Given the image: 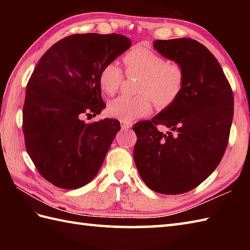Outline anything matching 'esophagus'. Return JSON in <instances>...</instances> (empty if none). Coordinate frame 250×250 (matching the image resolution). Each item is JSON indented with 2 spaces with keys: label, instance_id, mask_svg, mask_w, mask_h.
Here are the masks:
<instances>
[{
  "label": "esophagus",
  "instance_id": "esophagus-1",
  "mask_svg": "<svg viewBox=\"0 0 250 250\" xmlns=\"http://www.w3.org/2000/svg\"><path fill=\"white\" fill-rule=\"evenodd\" d=\"M120 125H121V128L124 130H129L131 129V126L133 124L129 120H120Z\"/></svg>",
  "mask_w": 250,
  "mask_h": 250
}]
</instances>
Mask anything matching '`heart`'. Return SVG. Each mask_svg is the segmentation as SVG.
<instances>
[{
	"label": "heart",
	"instance_id": "obj_1",
	"mask_svg": "<svg viewBox=\"0 0 250 250\" xmlns=\"http://www.w3.org/2000/svg\"><path fill=\"white\" fill-rule=\"evenodd\" d=\"M128 76L141 78L136 84L134 97H119L110 101L107 113L121 120H132L149 115L153 103L158 108L172 106L183 94L186 72L179 62L167 60L166 57L145 46H135L124 57ZM125 81V74L118 62L109 61L99 73L100 88L106 95L118 92Z\"/></svg>",
	"mask_w": 250,
	"mask_h": 250
}]
</instances>
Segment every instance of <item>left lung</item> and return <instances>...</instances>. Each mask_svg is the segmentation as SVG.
<instances>
[{
  "instance_id": "left-lung-1",
  "label": "left lung",
  "mask_w": 250,
  "mask_h": 250,
  "mask_svg": "<svg viewBox=\"0 0 250 250\" xmlns=\"http://www.w3.org/2000/svg\"><path fill=\"white\" fill-rule=\"evenodd\" d=\"M153 47L186 72L183 94L151 120L136 122L134 162L147 187L182 194L198 187L224 157L234 113L229 82L214 55L191 39L157 40ZM171 129L163 134L157 126Z\"/></svg>"
}]
</instances>
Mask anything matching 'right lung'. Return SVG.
Masks as SVG:
<instances>
[{
    "label": "right lung",
    "instance_id": "add662e5",
    "mask_svg": "<svg viewBox=\"0 0 250 250\" xmlns=\"http://www.w3.org/2000/svg\"><path fill=\"white\" fill-rule=\"evenodd\" d=\"M131 44L116 33L73 34L52 45L32 73L22 110L25 148L39 173L56 187L81 188L102 167L120 122L87 125L82 117L105 107L99 73Z\"/></svg>",
    "mask_w": 250,
    "mask_h": 250
}]
</instances>
